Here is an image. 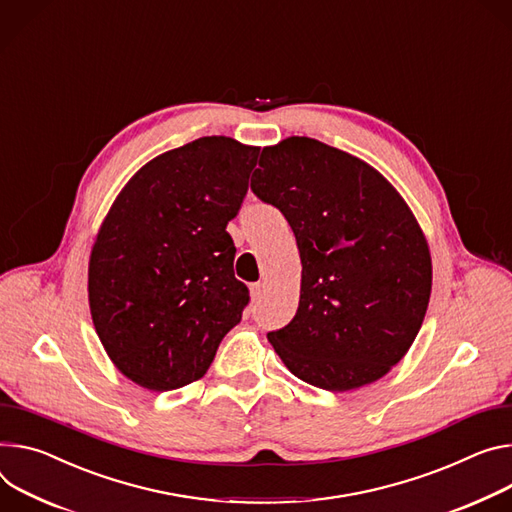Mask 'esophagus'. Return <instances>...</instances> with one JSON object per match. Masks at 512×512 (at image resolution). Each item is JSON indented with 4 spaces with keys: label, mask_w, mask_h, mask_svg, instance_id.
<instances>
[{
    "label": "esophagus",
    "mask_w": 512,
    "mask_h": 512,
    "mask_svg": "<svg viewBox=\"0 0 512 512\" xmlns=\"http://www.w3.org/2000/svg\"><path fill=\"white\" fill-rule=\"evenodd\" d=\"M263 292H265V284H263V282H257V284H253V286H251V298H253V302L261 300Z\"/></svg>",
    "instance_id": "obj_1"
}]
</instances>
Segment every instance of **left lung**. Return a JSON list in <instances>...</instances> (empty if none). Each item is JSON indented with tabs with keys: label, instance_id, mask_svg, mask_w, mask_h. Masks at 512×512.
I'll return each instance as SVG.
<instances>
[{
	"label": "left lung",
	"instance_id": "8db88e82",
	"mask_svg": "<svg viewBox=\"0 0 512 512\" xmlns=\"http://www.w3.org/2000/svg\"><path fill=\"white\" fill-rule=\"evenodd\" d=\"M253 194L280 210L302 261L300 304L267 333L292 374L347 392L384 378L416 339L431 296V253L392 183L308 136L265 147Z\"/></svg>",
	"mask_w": 512,
	"mask_h": 512
}]
</instances>
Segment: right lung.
Wrapping results in <instances>:
<instances>
[{
    "instance_id": "right-lung-1",
    "label": "right lung",
    "mask_w": 512,
    "mask_h": 512,
    "mask_svg": "<svg viewBox=\"0 0 512 512\" xmlns=\"http://www.w3.org/2000/svg\"><path fill=\"white\" fill-rule=\"evenodd\" d=\"M259 147L202 136L124 185L89 257V308L112 363L167 392L200 380L249 290L226 224L241 210Z\"/></svg>"
}]
</instances>
